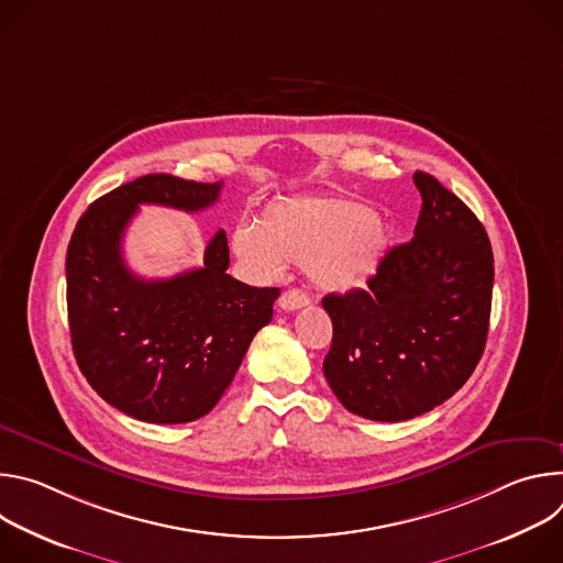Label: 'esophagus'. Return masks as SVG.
I'll use <instances>...</instances> for the list:
<instances>
[{
    "label": "esophagus",
    "mask_w": 563,
    "mask_h": 563,
    "mask_svg": "<svg viewBox=\"0 0 563 563\" xmlns=\"http://www.w3.org/2000/svg\"><path fill=\"white\" fill-rule=\"evenodd\" d=\"M305 305H309V296L305 291H300V289H287L278 298V307L283 311H294V309H300Z\"/></svg>",
    "instance_id": "esophagus-1"
}]
</instances>
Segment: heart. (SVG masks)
<instances>
[{"label":"heart","mask_w":563,"mask_h":563,"mask_svg":"<svg viewBox=\"0 0 563 563\" xmlns=\"http://www.w3.org/2000/svg\"><path fill=\"white\" fill-rule=\"evenodd\" d=\"M389 224L365 202L341 196H300L272 202L256 227L231 235L235 258L263 278H276L287 263L307 265L311 280L328 291L365 287L378 272Z\"/></svg>","instance_id":"1"}]
</instances>
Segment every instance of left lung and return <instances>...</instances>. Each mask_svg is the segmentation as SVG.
<instances>
[{"label":"left lung","instance_id":"left-lung-1","mask_svg":"<svg viewBox=\"0 0 563 563\" xmlns=\"http://www.w3.org/2000/svg\"><path fill=\"white\" fill-rule=\"evenodd\" d=\"M423 205L410 243L391 247L367 289L328 294L323 372L341 404L369 421H408L448 400L484 354L495 258L478 218L417 172Z\"/></svg>","mask_w":563,"mask_h":563}]
</instances>
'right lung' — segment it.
<instances>
[{
	"mask_svg": "<svg viewBox=\"0 0 563 563\" xmlns=\"http://www.w3.org/2000/svg\"><path fill=\"white\" fill-rule=\"evenodd\" d=\"M222 183L148 174L96 200L77 220L66 252V305L75 361L120 412L146 423H189L233 380L278 287H250L227 274L220 229L205 263L165 280L135 276L122 235L140 205L183 211L211 207Z\"/></svg>",
	"mask_w": 563,
	"mask_h": 563,
	"instance_id": "add662e5",
	"label": "right lung"
}]
</instances>
